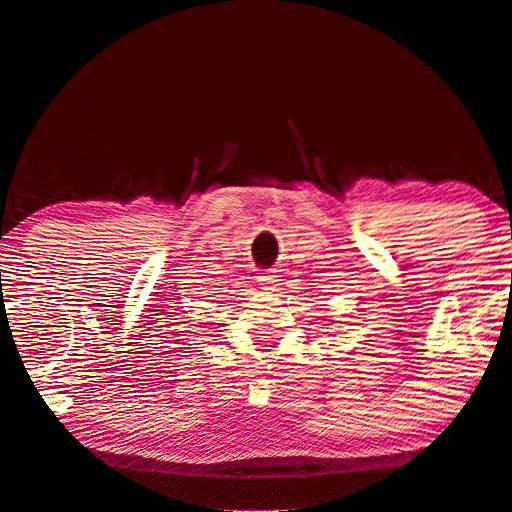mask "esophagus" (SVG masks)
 Returning a JSON list of instances; mask_svg holds the SVG:
<instances>
[{"label":"esophagus","mask_w":512,"mask_h":512,"mask_svg":"<svg viewBox=\"0 0 512 512\" xmlns=\"http://www.w3.org/2000/svg\"><path fill=\"white\" fill-rule=\"evenodd\" d=\"M258 282L260 284H265L269 290H273L275 286H277V275H275V271H267V273H262V275H258Z\"/></svg>","instance_id":"obj_1"}]
</instances>
